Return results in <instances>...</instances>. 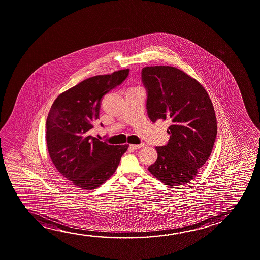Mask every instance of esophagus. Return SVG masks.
Segmentation results:
<instances>
[{
    "label": "esophagus",
    "mask_w": 260,
    "mask_h": 260,
    "mask_svg": "<svg viewBox=\"0 0 260 260\" xmlns=\"http://www.w3.org/2000/svg\"><path fill=\"white\" fill-rule=\"evenodd\" d=\"M143 146H144L143 143H141V144H130V148L132 150H138V149H141Z\"/></svg>",
    "instance_id": "34e87169"
}]
</instances>
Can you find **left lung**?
I'll use <instances>...</instances> for the list:
<instances>
[{
    "mask_svg": "<svg viewBox=\"0 0 260 260\" xmlns=\"http://www.w3.org/2000/svg\"><path fill=\"white\" fill-rule=\"evenodd\" d=\"M142 80L150 120L171 123L169 143L156 147L157 160L148 170L169 186L186 184L212 151L217 133L212 102L195 78L175 67H145Z\"/></svg>",
    "mask_w": 260,
    "mask_h": 260,
    "instance_id": "8db88e82",
    "label": "left lung"
}]
</instances>
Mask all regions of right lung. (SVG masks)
<instances>
[{
  "label": "right lung",
  "instance_id": "right-lung-1",
  "mask_svg": "<svg viewBox=\"0 0 260 260\" xmlns=\"http://www.w3.org/2000/svg\"><path fill=\"white\" fill-rule=\"evenodd\" d=\"M128 74L126 69L87 78L60 93L51 105L46 120L48 152L55 168L75 186L84 190L101 186L127 150L128 144L110 145L91 132L103 96Z\"/></svg>",
  "mask_w": 260,
  "mask_h": 260
}]
</instances>
